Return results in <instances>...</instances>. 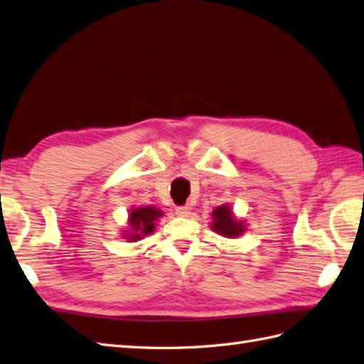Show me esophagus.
Masks as SVG:
<instances>
[{"label":"esophagus","instance_id":"34e87169","mask_svg":"<svg viewBox=\"0 0 364 364\" xmlns=\"http://www.w3.org/2000/svg\"><path fill=\"white\" fill-rule=\"evenodd\" d=\"M175 212H176V215H178V216H189L191 215V205H188V204H186V205H178L175 209Z\"/></svg>","mask_w":364,"mask_h":364}]
</instances>
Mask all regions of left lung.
Masks as SVG:
<instances>
[{
    "mask_svg": "<svg viewBox=\"0 0 364 364\" xmlns=\"http://www.w3.org/2000/svg\"><path fill=\"white\" fill-rule=\"evenodd\" d=\"M213 225L212 228L225 237H235L240 236L245 228L241 221H236L233 218L232 210L228 209V205H220L216 207L213 212Z\"/></svg>",
    "mask_w": 364,
    "mask_h": 364,
    "instance_id": "left-lung-1",
    "label": "left lung"
}]
</instances>
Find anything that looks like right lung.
I'll return each instance as SVG.
<instances>
[{"label": "right lung", "mask_w": 364, "mask_h": 364, "mask_svg": "<svg viewBox=\"0 0 364 364\" xmlns=\"http://www.w3.org/2000/svg\"><path fill=\"white\" fill-rule=\"evenodd\" d=\"M161 212L155 207H139V209H134L129 213V225H131V233L128 240L139 241L143 236L151 235L155 228V221L161 218Z\"/></svg>", "instance_id": "obj_1"}]
</instances>
